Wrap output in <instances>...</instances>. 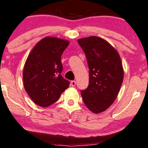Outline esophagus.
<instances>
[{"mask_svg":"<svg viewBox=\"0 0 148 148\" xmlns=\"http://www.w3.org/2000/svg\"><path fill=\"white\" fill-rule=\"evenodd\" d=\"M71 85L72 86H76V81H74V80L71 81Z\"/></svg>","mask_w":148,"mask_h":148,"instance_id":"1","label":"esophagus"}]
</instances>
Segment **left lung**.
Segmentation results:
<instances>
[{"mask_svg": "<svg viewBox=\"0 0 148 148\" xmlns=\"http://www.w3.org/2000/svg\"><path fill=\"white\" fill-rule=\"evenodd\" d=\"M86 55L89 84L81 90L83 101L95 113L107 110L115 101L123 80V68L117 51L105 39L90 36L78 40Z\"/></svg>", "mask_w": 148, "mask_h": 148, "instance_id": "8db88e82", "label": "left lung"}]
</instances>
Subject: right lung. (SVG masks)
<instances>
[{"label":"right lung","mask_w":148,"mask_h":148,"mask_svg":"<svg viewBox=\"0 0 148 148\" xmlns=\"http://www.w3.org/2000/svg\"><path fill=\"white\" fill-rule=\"evenodd\" d=\"M69 41L46 37L39 41L29 54L23 79L26 92L36 105L50 106L69 87L70 82L62 76L61 56Z\"/></svg>","instance_id":"1"}]
</instances>
